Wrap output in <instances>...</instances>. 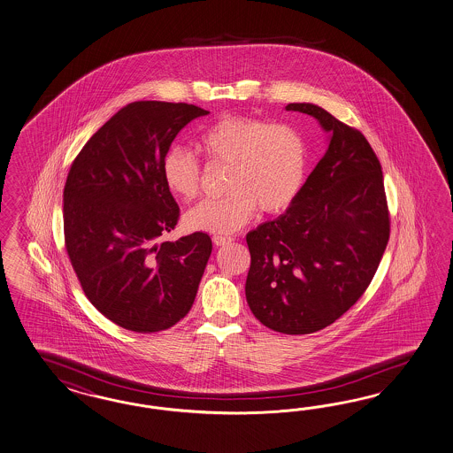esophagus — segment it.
Segmentation results:
<instances>
[{
	"label": "esophagus",
	"instance_id": "esophagus-1",
	"mask_svg": "<svg viewBox=\"0 0 453 453\" xmlns=\"http://www.w3.org/2000/svg\"><path fill=\"white\" fill-rule=\"evenodd\" d=\"M212 242H214L216 246H226V244H231L233 239H231V237H226V235H214V237H212Z\"/></svg>",
	"mask_w": 453,
	"mask_h": 453
}]
</instances>
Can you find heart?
Masks as SVG:
<instances>
[{
    "mask_svg": "<svg viewBox=\"0 0 453 453\" xmlns=\"http://www.w3.org/2000/svg\"><path fill=\"white\" fill-rule=\"evenodd\" d=\"M211 165H227L226 194L186 214L192 231L233 234L257 207L265 214L286 211L299 196L309 163L307 142L296 127L257 118L229 116L211 126L199 141ZM165 186L191 201L201 191V165L191 152L173 148L161 163Z\"/></svg>",
    "mask_w": 453,
    "mask_h": 453,
    "instance_id": "obj_1",
    "label": "heart"
}]
</instances>
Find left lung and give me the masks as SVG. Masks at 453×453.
<instances>
[{"mask_svg":"<svg viewBox=\"0 0 453 453\" xmlns=\"http://www.w3.org/2000/svg\"><path fill=\"white\" fill-rule=\"evenodd\" d=\"M286 110L314 116L329 148L288 211L247 234L246 297L265 327L302 335L335 322L367 290L390 216L382 165L365 136L316 104Z\"/></svg>","mask_w":453,"mask_h":453,"instance_id":"left-lung-1","label":"left lung"}]
</instances>
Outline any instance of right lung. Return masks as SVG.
Returning <instances> with one entry per match:
<instances>
[{
	"label": "right lung",
	"mask_w": 453,
	"mask_h": 453,
	"mask_svg": "<svg viewBox=\"0 0 453 453\" xmlns=\"http://www.w3.org/2000/svg\"><path fill=\"white\" fill-rule=\"evenodd\" d=\"M209 111L134 101L82 146L65 184V246L82 292L116 326L169 329L191 311L212 242L163 241L179 220L161 163L179 131Z\"/></svg>",
	"instance_id": "1"
}]
</instances>
